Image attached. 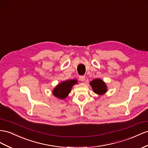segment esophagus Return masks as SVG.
I'll return each instance as SVG.
<instances>
[{
    "mask_svg": "<svg viewBox=\"0 0 148 148\" xmlns=\"http://www.w3.org/2000/svg\"><path fill=\"white\" fill-rule=\"evenodd\" d=\"M79 79L81 82H84V81H85V76H79Z\"/></svg>",
    "mask_w": 148,
    "mask_h": 148,
    "instance_id": "obj_1",
    "label": "esophagus"
}]
</instances>
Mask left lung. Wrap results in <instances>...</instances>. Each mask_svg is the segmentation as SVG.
Wrapping results in <instances>:
<instances>
[{"label": "left lung", "instance_id": "8db88e82", "mask_svg": "<svg viewBox=\"0 0 148 148\" xmlns=\"http://www.w3.org/2000/svg\"><path fill=\"white\" fill-rule=\"evenodd\" d=\"M90 85L92 88L93 92L98 95L105 94L108 91L106 83L101 79H94L90 82Z\"/></svg>", "mask_w": 148, "mask_h": 148}]
</instances>
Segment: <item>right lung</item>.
Segmentation results:
<instances>
[{
	"mask_svg": "<svg viewBox=\"0 0 148 148\" xmlns=\"http://www.w3.org/2000/svg\"><path fill=\"white\" fill-rule=\"evenodd\" d=\"M77 83L78 81L76 79L62 82L55 87L52 91V93L56 98L60 99H64L69 96L73 85Z\"/></svg>",
	"mask_w": 148,
	"mask_h": 148,
	"instance_id": "obj_1",
	"label": "right lung"
}]
</instances>
